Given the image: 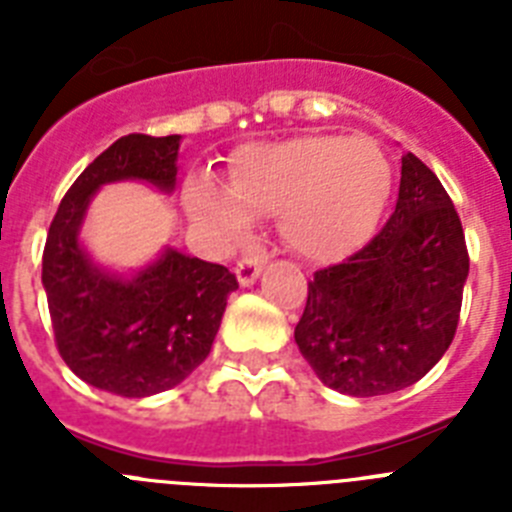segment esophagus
<instances>
[{
  "instance_id": "1",
  "label": "esophagus",
  "mask_w": 512,
  "mask_h": 512,
  "mask_svg": "<svg viewBox=\"0 0 512 512\" xmlns=\"http://www.w3.org/2000/svg\"><path fill=\"white\" fill-rule=\"evenodd\" d=\"M261 269H264V256H253V253L243 256V259L235 264V274H238V282H241L243 287H248V284L256 282L261 274Z\"/></svg>"
}]
</instances>
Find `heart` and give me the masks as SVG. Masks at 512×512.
Returning a JSON list of instances; mask_svg holds the SVG:
<instances>
[{
	"instance_id": "b5f03b06",
	"label": "heart",
	"mask_w": 512,
	"mask_h": 512,
	"mask_svg": "<svg viewBox=\"0 0 512 512\" xmlns=\"http://www.w3.org/2000/svg\"><path fill=\"white\" fill-rule=\"evenodd\" d=\"M392 192V166L372 138L302 135L243 148L228 189L189 184L187 212L223 246L251 228V215L277 212L282 241L305 259L330 261L372 233Z\"/></svg>"
}]
</instances>
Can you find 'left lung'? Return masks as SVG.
<instances>
[{"mask_svg": "<svg viewBox=\"0 0 512 512\" xmlns=\"http://www.w3.org/2000/svg\"><path fill=\"white\" fill-rule=\"evenodd\" d=\"M469 253L438 176L402 156L395 212L372 241L307 282L295 341L330 390L390 395L431 372L459 325Z\"/></svg>", "mask_w": 512, "mask_h": 512, "instance_id": "8db88e82", "label": "left lung"}]
</instances>
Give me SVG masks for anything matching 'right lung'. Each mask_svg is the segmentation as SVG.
I'll return each mask as SVG.
<instances>
[{
  "mask_svg": "<svg viewBox=\"0 0 512 512\" xmlns=\"http://www.w3.org/2000/svg\"><path fill=\"white\" fill-rule=\"evenodd\" d=\"M179 135L130 133L99 153L63 194L43 248V287L61 359L92 387L148 397L176 387L207 359L238 279L228 266L161 253L138 277L87 259L79 225L102 184L143 179L171 192Z\"/></svg>",
  "mask_w": 512,
  "mask_h": 512,
  "instance_id": "add662e5",
  "label": "right lung"
}]
</instances>
